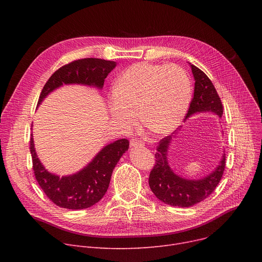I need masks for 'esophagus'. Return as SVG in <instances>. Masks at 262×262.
<instances>
[{
    "instance_id": "34e87169",
    "label": "esophagus",
    "mask_w": 262,
    "mask_h": 262,
    "mask_svg": "<svg viewBox=\"0 0 262 262\" xmlns=\"http://www.w3.org/2000/svg\"><path fill=\"white\" fill-rule=\"evenodd\" d=\"M129 144H130V147H132V148H137V147H142V146H143L142 141L137 140V139H132Z\"/></svg>"
}]
</instances>
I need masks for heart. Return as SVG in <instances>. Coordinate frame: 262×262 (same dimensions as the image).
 <instances>
[{
  "mask_svg": "<svg viewBox=\"0 0 262 262\" xmlns=\"http://www.w3.org/2000/svg\"><path fill=\"white\" fill-rule=\"evenodd\" d=\"M191 94V80L182 67L138 62L117 78L108 107L113 119L124 128L138 125L140 114L150 132L163 136L180 127Z\"/></svg>",
  "mask_w": 262,
  "mask_h": 262,
  "instance_id": "b5f03b06",
  "label": "heart"
}]
</instances>
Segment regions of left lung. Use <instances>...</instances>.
<instances>
[{"instance_id": "left-lung-1", "label": "left lung", "mask_w": 262, "mask_h": 262, "mask_svg": "<svg viewBox=\"0 0 262 262\" xmlns=\"http://www.w3.org/2000/svg\"><path fill=\"white\" fill-rule=\"evenodd\" d=\"M194 77V95L192 99L186 119L199 113H212L220 118L223 115L221 99L209 79L201 69L191 64ZM175 135L177 133H174ZM175 135L164 137L159 141L155 154V166L149 173L148 185L158 200L177 207H190L207 199L221 181L225 169V154L214 171L201 180H187L178 176L170 168L168 149Z\"/></svg>"}]
</instances>
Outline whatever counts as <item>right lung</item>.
<instances>
[{
    "label": "right lung",
    "instance_id": "add662e5",
    "mask_svg": "<svg viewBox=\"0 0 262 262\" xmlns=\"http://www.w3.org/2000/svg\"><path fill=\"white\" fill-rule=\"evenodd\" d=\"M116 66V61L84 58L59 68L46 82L38 105L49 93L62 85L78 84L102 89L105 78ZM30 142L34 174L40 188L55 205L72 210L89 208L105 195L113 171L129 146L127 139H119L107 144L84 169L75 174L59 177L50 173L40 162L33 137Z\"/></svg>",
    "mask_w": 262,
    "mask_h": 262
}]
</instances>
